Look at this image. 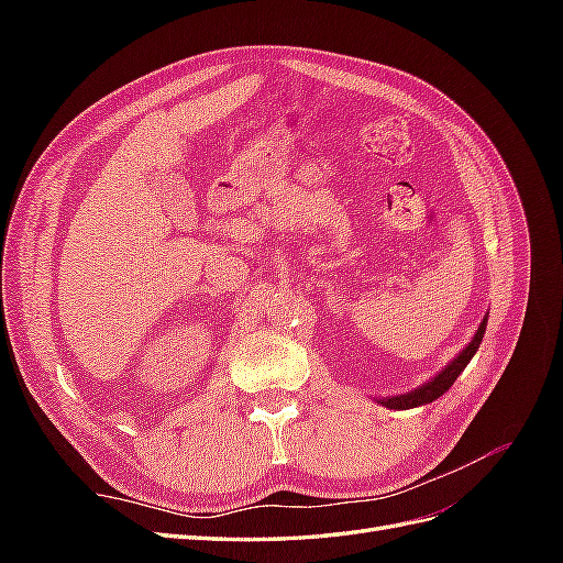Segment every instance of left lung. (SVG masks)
Here are the masks:
<instances>
[{
	"mask_svg": "<svg viewBox=\"0 0 563 563\" xmlns=\"http://www.w3.org/2000/svg\"><path fill=\"white\" fill-rule=\"evenodd\" d=\"M486 323H488V317L482 319L479 329H476V333L472 335L470 343L460 350L453 360L441 368L434 378H430L428 383H422L420 387L411 389V391H404V395H395V397H376V404L385 406V408H391V411H406V408H418V406H428L432 404L434 399H439L441 395H446L449 387L457 380L460 373L465 371V366L472 362V356L476 354V350H479L482 340H484V333H486Z\"/></svg>",
	"mask_w": 563,
	"mask_h": 563,
	"instance_id": "obj_1",
	"label": "left lung"
}]
</instances>
